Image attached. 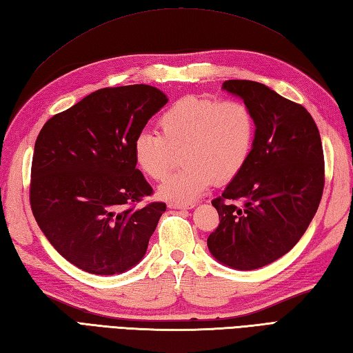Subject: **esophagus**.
<instances>
[{"instance_id": "34e87169", "label": "esophagus", "mask_w": 353, "mask_h": 353, "mask_svg": "<svg viewBox=\"0 0 353 353\" xmlns=\"http://www.w3.org/2000/svg\"><path fill=\"white\" fill-rule=\"evenodd\" d=\"M170 208H193L195 204L193 203H169Z\"/></svg>"}]
</instances>
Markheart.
<instances>
[{
    "label": "heart",
    "mask_w": 353,
    "mask_h": 353,
    "mask_svg": "<svg viewBox=\"0 0 353 353\" xmlns=\"http://www.w3.org/2000/svg\"><path fill=\"white\" fill-rule=\"evenodd\" d=\"M158 131L140 132L132 150L139 169L154 181L169 174L175 152L183 169L160 185L169 201L196 199L214 181L224 184L241 174L256 140V117L241 100L184 96L158 117Z\"/></svg>",
    "instance_id": "obj_1"
}]
</instances>
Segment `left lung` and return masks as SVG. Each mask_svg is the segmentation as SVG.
Here are the masks:
<instances>
[{"label": "left lung", "instance_id": "8db88e82", "mask_svg": "<svg viewBox=\"0 0 353 353\" xmlns=\"http://www.w3.org/2000/svg\"><path fill=\"white\" fill-rule=\"evenodd\" d=\"M222 88L254 112L256 140L245 168L212 201L219 225L207 245L221 263L250 271L286 254L306 232L325 189V155L300 103L253 81H225Z\"/></svg>", "mask_w": 353, "mask_h": 353}]
</instances>
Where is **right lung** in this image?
Here are the masks:
<instances>
[{"label": "right lung", "mask_w": 353, "mask_h": 353, "mask_svg": "<svg viewBox=\"0 0 353 353\" xmlns=\"http://www.w3.org/2000/svg\"><path fill=\"white\" fill-rule=\"evenodd\" d=\"M166 103L150 85L102 88L42 126L32 160V212L77 268L119 274L145 256L166 204L135 208L154 192L135 169L132 145Z\"/></svg>", "instance_id": "1"}]
</instances>
